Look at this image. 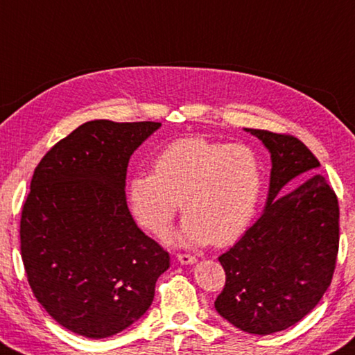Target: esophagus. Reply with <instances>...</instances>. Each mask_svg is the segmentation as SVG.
<instances>
[{
    "label": "esophagus",
    "instance_id": "34e87169",
    "mask_svg": "<svg viewBox=\"0 0 355 355\" xmlns=\"http://www.w3.org/2000/svg\"><path fill=\"white\" fill-rule=\"evenodd\" d=\"M177 259H178L180 263H183V266H192V263L197 262L196 257L191 256V254H178Z\"/></svg>",
    "mask_w": 355,
    "mask_h": 355
}]
</instances>
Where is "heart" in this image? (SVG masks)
Masks as SVG:
<instances>
[{
  "instance_id": "1",
  "label": "heart",
  "mask_w": 355,
  "mask_h": 355,
  "mask_svg": "<svg viewBox=\"0 0 355 355\" xmlns=\"http://www.w3.org/2000/svg\"><path fill=\"white\" fill-rule=\"evenodd\" d=\"M152 172L133 175L127 196L137 222L158 237L169 231L180 202L186 217L173 241L184 247L233 243L256 214L262 175L247 146L182 138L158 153Z\"/></svg>"
}]
</instances>
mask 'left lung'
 <instances>
[{
	"mask_svg": "<svg viewBox=\"0 0 355 355\" xmlns=\"http://www.w3.org/2000/svg\"><path fill=\"white\" fill-rule=\"evenodd\" d=\"M243 130L270 152L268 196L257 222L218 257L227 282L214 306L237 329L268 335L304 318L331 286L338 253V200L326 178L313 172L318 159L298 138ZM298 178L302 183L286 191Z\"/></svg>",
	"mask_w": 355,
	"mask_h": 355,
	"instance_id": "1",
	"label": "left lung"
}]
</instances>
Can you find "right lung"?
<instances>
[{"label": "right lung", "mask_w": 355, "mask_h": 355, "mask_svg": "<svg viewBox=\"0 0 355 355\" xmlns=\"http://www.w3.org/2000/svg\"><path fill=\"white\" fill-rule=\"evenodd\" d=\"M159 127L89 121L35 167L21 212V259L37 301L77 335L107 338L132 326L171 266L125 197L128 159Z\"/></svg>", "instance_id": "obj_1"}]
</instances>
